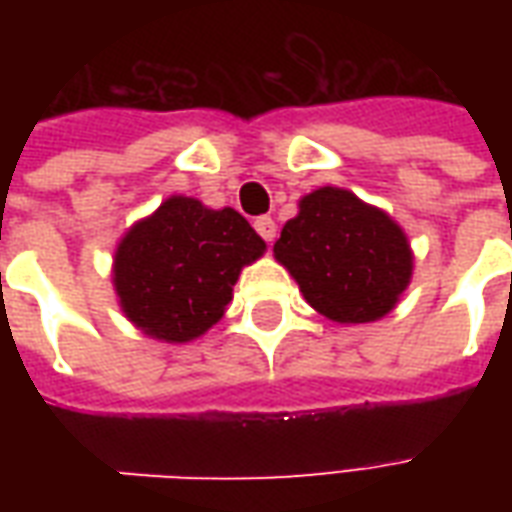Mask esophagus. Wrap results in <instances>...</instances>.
I'll return each mask as SVG.
<instances>
[{
  "mask_svg": "<svg viewBox=\"0 0 512 512\" xmlns=\"http://www.w3.org/2000/svg\"><path fill=\"white\" fill-rule=\"evenodd\" d=\"M255 230L260 233V238H263V241L274 244V238H277V224H274V219H271V216H260V219H255Z\"/></svg>",
  "mask_w": 512,
  "mask_h": 512,
  "instance_id": "esophagus-1",
  "label": "esophagus"
}]
</instances>
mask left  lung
Masks as SVG:
<instances>
[{
  "mask_svg": "<svg viewBox=\"0 0 512 512\" xmlns=\"http://www.w3.org/2000/svg\"><path fill=\"white\" fill-rule=\"evenodd\" d=\"M274 257L310 307L337 323L384 318L411 282L414 255L392 216L334 186L301 197Z\"/></svg>",
  "mask_w": 512,
  "mask_h": 512,
  "instance_id": "8db88e82",
  "label": "left lung"
}]
</instances>
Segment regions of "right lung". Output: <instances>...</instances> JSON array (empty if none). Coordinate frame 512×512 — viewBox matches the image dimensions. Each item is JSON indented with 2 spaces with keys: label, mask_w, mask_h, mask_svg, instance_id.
<instances>
[{
  "label": "right lung",
  "mask_w": 512,
  "mask_h": 512,
  "mask_svg": "<svg viewBox=\"0 0 512 512\" xmlns=\"http://www.w3.org/2000/svg\"><path fill=\"white\" fill-rule=\"evenodd\" d=\"M263 252L266 241L238 211L175 194L123 235L112 282L136 329L189 343L219 323L241 268Z\"/></svg>",
  "instance_id": "obj_1"
}]
</instances>
